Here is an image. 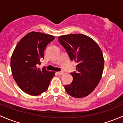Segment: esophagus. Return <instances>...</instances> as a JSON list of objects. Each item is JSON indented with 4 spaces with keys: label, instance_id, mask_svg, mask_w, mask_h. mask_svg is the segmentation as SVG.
<instances>
[{
    "label": "esophagus",
    "instance_id": "obj_1",
    "mask_svg": "<svg viewBox=\"0 0 123 123\" xmlns=\"http://www.w3.org/2000/svg\"><path fill=\"white\" fill-rule=\"evenodd\" d=\"M57 74H58L59 75H62L63 74H64V72L63 71H60V72H58L57 73Z\"/></svg>",
    "mask_w": 123,
    "mask_h": 123
}]
</instances>
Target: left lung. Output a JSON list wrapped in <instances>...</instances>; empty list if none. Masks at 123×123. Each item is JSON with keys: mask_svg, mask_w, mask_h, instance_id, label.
Here are the masks:
<instances>
[{"mask_svg": "<svg viewBox=\"0 0 123 123\" xmlns=\"http://www.w3.org/2000/svg\"><path fill=\"white\" fill-rule=\"evenodd\" d=\"M58 41L71 61L77 64L76 71L70 73L73 81L65 86V90L73 97H86L93 91L101 79L104 67L102 52L92 38L84 34L61 36Z\"/></svg>", "mask_w": 123, "mask_h": 123, "instance_id": "obj_1", "label": "left lung"}]
</instances>
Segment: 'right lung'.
Instances as JSON below:
<instances>
[{
    "mask_svg": "<svg viewBox=\"0 0 123 123\" xmlns=\"http://www.w3.org/2000/svg\"><path fill=\"white\" fill-rule=\"evenodd\" d=\"M55 37L40 32L26 34L16 46L11 59L12 75L19 87L27 94L37 96L48 89L55 72L40 69L46 46Z\"/></svg>",
    "mask_w": 123,
    "mask_h": 123,
    "instance_id": "obj_1",
    "label": "right lung"
}]
</instances>
